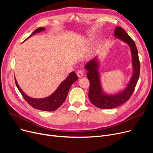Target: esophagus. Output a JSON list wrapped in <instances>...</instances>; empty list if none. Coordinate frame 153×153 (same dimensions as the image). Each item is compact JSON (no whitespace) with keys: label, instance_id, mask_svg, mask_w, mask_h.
<instances>
[{"label":"esophagus","instance_id":"1","mask_svg":"<svg viewBox=\"0 0 153 153\" xmlns=\"http://www.w3.org/2000/svg\"><path fill=\"white\" fill-rule=\"evenodd\" d=\"M83 74H84L83 71H82L81 70H79V71H78L77 72V76L79 77H82L83 76Z\"/></svg>","mask_w":153,"mask_h":153}]
</instances>
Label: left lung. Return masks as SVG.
Masks as SVG:
<instances>
[{
  "label": "left lung",
  "instance_id": "1",
  "mask_svg": "<svg viewBox=\"0 0 153 153\" xmlns=\"http://www.w3.org/2000/svg\"><path fill=\"white\" fill-rule=\"evenodd\" d=\"M114 36L130 46L132 58L133 74L129 83L125 89L114 94H108L103 91L99 72V61L97 56L88 62L85 66L87 76L90 82L89 98L92 104L100 108L110 109L117 107L129 100L138 81L140 62L138 53L134 42L121 27H117Z\"/></svg>",
  "mask_w": 153,
  "mask_h": 153
}]
</instances>
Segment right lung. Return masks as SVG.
<instances>
[{
    "instance_id": "add662e5",
    "label": "right lung",
    "mask_w": 153,
    "mask_h": 153,
    "mask_svg": "<svg viewBox=\"0 0 153 153\" xmlns=\"http://www.w3.org/2000/svg\"><path fill=\"white\" fill-rule=\"evenodd\" d=\"M45 30V28L44 27H40L37 28L32 33V34L29 36V37H28V38L37 33H39V32L44 31ZM28 38H27L25 40H27ZM77 79L78 77L76 74V72L74 71L71 72L69 76L66 78V79L64 80L60 84V85L57 88V89L51 95L43 99H35L29 97L28 95H27L25 93H24L23 91L20 89V87L19 85L17 80H16L15 78V81L16 85H17L19 91L22 95L24 99L31 107L39 110L51 111L57 110L64 103V102L65 101L71 86L74 82L77 81Z\"/></svg>"
}]
</instances>
